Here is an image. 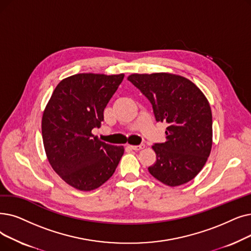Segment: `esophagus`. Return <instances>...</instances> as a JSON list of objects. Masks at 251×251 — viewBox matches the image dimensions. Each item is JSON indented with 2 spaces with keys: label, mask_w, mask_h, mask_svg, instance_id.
I'll use <instances>...</instances> for the list:
<instances>
[{
  "label": "esophagus",
  "mask_w": 251,
  "mask_h": 251,
  "mask_svg": "<svg viewBox=\"0 0 251 251\" xmlns=\"http://www.w3.org/2000/svg\"><path fill=\"white\" fill-rule=\"evenodd\" d=\"M130 148H131L132 150H134V151H140V150H143V149H145V145L144 144H141V145H138V146H129Z\"/></svg>",
  "instance_id": "34e87169"
}]
</instances>
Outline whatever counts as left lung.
I'll use <instances>...</instances> for the list:
<instances>
[{
    "label": "left lung",
    "instance_id": "1",
    "mask_svg": "<svg viewBox=\"0 0 251 251\" xmlns=\"http://www.w3.org/2000/svg\"><path fill=\"white\" fill-rule=\"evenodd\" d=\"M151 101L157 122H166V141L155 144L157 160L149 172L169 187L192 180L212 147V114L203 92L189 79L169 73L127 78Z\"/></svg>",
    "mask_w": 251,
    "mask_h": 251
}]
</instances>
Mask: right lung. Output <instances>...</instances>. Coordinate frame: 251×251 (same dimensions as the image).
Returning <instances> with one entry per match:
<instances>
[{
    "mask_svg": "<svg viewBox=\"0 0 251 251\" xmlns=\"http://www.w3.org/2000/svg\"><path fill=\"white\" fill-rule=\"evenodd\" d=\"M123 79L124 74L73 75L58 83L43 113V144L50 165L79 191L100 188L124 154L123 146L105 144L92 133Z\"/></svg>",
    "mask_w": 251,
    "mask_h": 251,
    "instance_id": "obj_1",
    "label": "right lung"
}]
</instances>
